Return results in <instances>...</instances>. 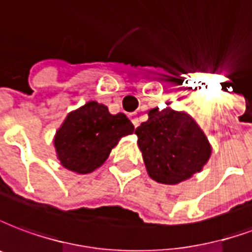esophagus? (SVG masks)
I'll return each instance as SVG.
<instances>
[{
  "mask_svg": "<svg viewBox=\"0 0 252 252\" xmlns=\"http://www.w3.org/2000/svg\"><path fill=\"white\" fill-rule=\"evenodd\" d=\"M129 117H130V119H131L133 125H134V127H137V126L140 125V119H138V117H137V112H133V114H130Z\"/></svg>",
  "mask_w": 252,
  "mask_h": 252,
  "instance_id": "34e87169",
  "label": "esophagus"
}]
</instances>
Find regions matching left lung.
I'll list each match as a JSON object with an SVG mask.
<instances>
[{"mask_svg":"<svg viewBox=\"0 0 252 252\" xmlns=\"http://www.w3.org/2000/svg\"><path fill=\"white\" fill-rule=\"evenodd\" d=\"M135 129L146 171L164 185H178L199 172L212 148L191 117L171 108H153Z\"/></svg>","mask_w":252,"mask_h":252,"instance_id":"obj_1","label":"left lung"}]
</instances>
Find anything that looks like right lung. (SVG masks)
<instances>
[{"instance_id":"right-lung-1","label":"right lung","mask_w":252,"mask_h":252,"mask_svg":"<svg viewBox=\"0 0 252 252\" xmlns=\"http://www.w3.org/2000/svg\"><path fill=\"white\" fill-rule=\"evenodd\" d=\"M133 131L125 114L112 115L106 106L89 101L66 117L55 134V151L65 168L89 174L106 161L123 135Z\"/></svg>"}]
</instances>
